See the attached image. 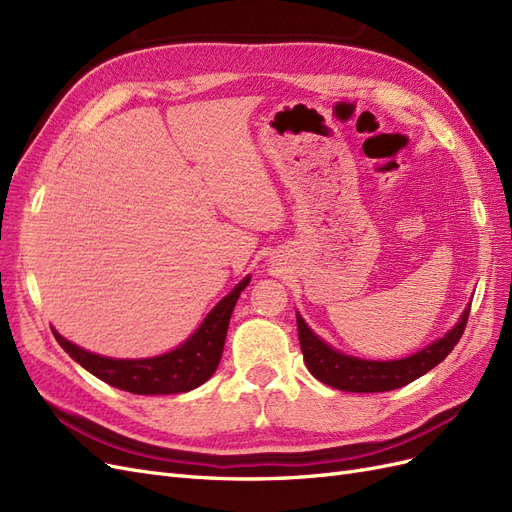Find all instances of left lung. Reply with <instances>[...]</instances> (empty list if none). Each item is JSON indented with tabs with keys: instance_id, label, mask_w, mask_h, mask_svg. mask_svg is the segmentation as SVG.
Masks as SVG:
<instances>
[{
	"instance_id": "1",
	"label": "left lung",
	"mask_w": 512,
	"mask_h": 512,
	"mask_svg": "<svg viewBox=\"0 0 512 512\" xmlns=\"http://www.w3.org/2000/svg\"><path fill=\"white\" fill-rule=\"evenodd\" d=\"M470 307L463 312L461 320L453 331H448L438 342H433L425 350L399 361H363L356 356H348L329 348L320 337L312 333L305 320L297 314L299 344L303 359L312 376L320 382L333 386L337 391L350 393H384L406 386L412 380L421 378L429 369L442 363L451 350L457 346L463 331H466Z\"/></svg>"
}]
</instances>
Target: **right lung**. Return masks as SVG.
<instances>
[{"mask_svg": "<svg viewBox=\"0 0 512 512\" xmlns=\"http://www.w3.org/2000/svg\"><path fill=\"white\" fill-rule=\"evenodd\" d=\"M247 284H250V277H245L228 297L211 309L200 329L183 346L168 354L153 356V359H106V356L74 346L57 331L55 339L76 363L121 391L134 395H175L192 391L207 382L213 371L218 369L232 309H235L239 294Z\"/></svg>", "mask_w": 512, "mask_h": 512, "instance_id": "obj_1", "label": "right lung"}]
</instances>
